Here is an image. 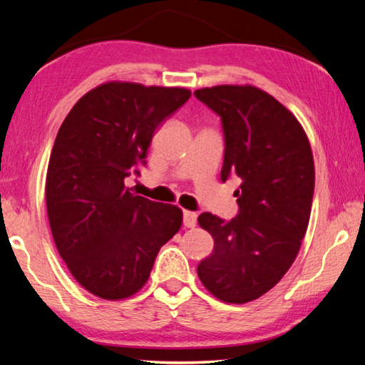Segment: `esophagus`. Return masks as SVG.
Listing matches in <instances>:
<instances>
[{
    "label": "esophagus",
    "instance_id": "obj_1",
    "mask_svg": "<svg viewBox=\"0 0 365 365\" xmlns=\"http://www.w3.org/2000/svg\"><path fill=\"white\" fill-rule=\"evenodd\" d=\"M197 215L191 211H183V225L187 228H193L196 225Z\"/></svg>",
    "mask_w": 365,
    "mask_h": 365
}]
</instances>
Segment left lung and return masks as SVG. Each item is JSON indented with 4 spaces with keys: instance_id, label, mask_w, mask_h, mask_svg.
Returning a JSON list of instances; mask_svg holds the SVG:
<instances>
[{
    "instance_id": "left-lung-1",
    "label": "left lung",
    "mask_w": 365,
    "mask_h": 365,
    "mask_svg": "<svg viewBox=\"0 0 365 365\" xmlns=\"http://www.w3.org/2000/svg\"><path fill=\"white\" fill-rule=\"evenodd\" d=\"M195 96L220 115L222 182L242 178L237 217H197L214 238L197 277L217 299L245 304L274 288L298 256L311 217L312 150L298 119L257 86L217 85Z\"/></svg>"
}]
</instances>
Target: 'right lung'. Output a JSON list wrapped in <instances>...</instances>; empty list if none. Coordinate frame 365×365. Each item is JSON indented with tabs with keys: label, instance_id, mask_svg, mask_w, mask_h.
<instances>
[{
	"label": "right lung",
	"instance_id": "right-lung-1",
	"mask_svg": "<svg viewBox=\"0 0 365 365\" xmlns=\"http://www.w3.org/2000/svg\"><path fill=\"white\" fill-rule=\"evenodd\" d=\"M190 96L180 86L101 83L59 127L46 172L49 227L73 279L98 298L140 292L160 246L180 230V207L132 193L125 178L138 174L154 130Z\"/></svg>",
	"mask_w": 365,
	"mask_h": 365
}]
</instances>
